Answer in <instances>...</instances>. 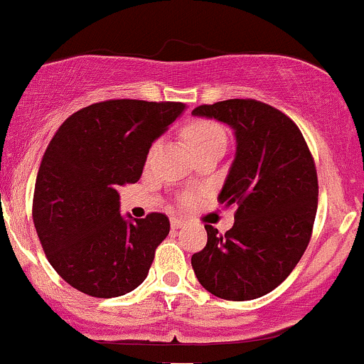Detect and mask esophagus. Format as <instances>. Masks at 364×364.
Instances as JSON below:
<instances>
[{
  "instance_id": "esophagus-1",
  "label": "esophagus",
  "mask_w": 364,
  "mask_h": 364,
  "mask_svg": "<svg viewBox=\"0 0 364 364\" xmlns=\"http://www.w3.org/2000/svg\"><path fill=\"white\" fill-rule=\"evenodd\" d=\"M183 225H185V220L179 219V217H173V219H171V228L173 229H179L183 228Z\"/></svg>"
}]
</instances>
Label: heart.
<instances>
[{"label": "heart", "mask_w": 364, "mask_h": 364, "mask_svg": "<svg viewBox=\"0 0 364 364\" xmlns=\"http://www.w3.org/2000/svg\"><path fill=\"white\" fill-rule=\"evenodd\" d=\"M185 139L190 147L195 150L196 154L205 152V150L212 147H224L225 145V132L219 123L212 119H195L188 123L183 132ZM193 200L191 195H183L181 202L190 203Z\"/></svg>", "instance_id": "1"}]
</instances>
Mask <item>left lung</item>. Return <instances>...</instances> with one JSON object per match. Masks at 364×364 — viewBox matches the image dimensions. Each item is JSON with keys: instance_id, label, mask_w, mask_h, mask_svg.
<instances>
[{"instance_id": "obj_1", "label": "left lung", "mask_w": 364, "mask_h": 364, "mask_svg": "<svg viewBox=\"0 0 364 364\" xmlns=\"http://www.w3.org/2000/svg\"><path fill=\"white\" fill-rule=\"evenodd\" d=\"M193 114L228 123L236 157L219 202L236 207L225 235L205 224L207 245L191 257L198 282L217 298L248 301L286 281L311 240L318 178L296 123L255 99L202 104Z\"/></svg>"}]
</instances>
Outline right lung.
I'll list each match as a JSON object with an SVG mask.
<instances>
[{
	"label": "right lung",
	"mask_w": 364,
	"mask_h": 364,
	"mask_svg": "<svg viewBox=\"0 0 364 364\" xmlns=\"http://www.w3.org/2000/svg\"><path fill=\"white\" fill-rule=\"evenodd\" d=\"M183 102L111 99L73 112L58 128L37 173L32 217L63 281L94 298H116L147 277L169 219L124 220L118 190L141 176L152 141Z\"/></svg>",
	"instance_id": "1"
}]
</instances>
